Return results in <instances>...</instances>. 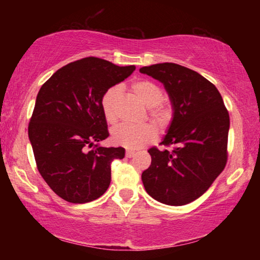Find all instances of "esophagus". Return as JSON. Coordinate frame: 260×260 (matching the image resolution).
<instances>
[{
  "instance_id": "esophagus-1",
  "label": "esophagus",
  "mask_w": 260,
  "mask_h": 260,
  "mask_svg": "<svg viewBox=\"0 0 260 260\" xmlns=\"http://www.w3.org/2000/svg\"><path fill=\"white\" fill-rule=\"evenodd\" d=\"M135 156V152L134 151H131V150H127L126 151V157L127 158H132V157H134Z\"/></svg>"
}]
</instances>
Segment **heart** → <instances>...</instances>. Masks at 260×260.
<instances>
[{"label":"heart","instance_id":"b5f03b06","mask_svg":"<svg viewBox=\"0 0 260 260\" xmlns=\"http://www.w3.org/2000/svg\"><path fill=\"white\" fill-rule=\"evenodd\" d=\"M131 90L144 105L151 108L149 111L153 122L162 128L170 124L173 116V109L167 102H162V90L155 82L146 79H140L131 85ZM120 100V91L112 87L105 91L101 107L110 124H116L118 120V104ZM156 128L150 124L141 126H120L112 132V142L117 146L124 147L131 150H136L152 142L156 139Z\"/></svg>","mask_w":260,"mask_h":260}]
</instances>
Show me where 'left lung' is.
<instances>
[{
	"instance_id": "1",
	"label": "left lung",
	"mask_w": 260,
	"mask_h": 260,
	"mask_svg": "<svg viewBox=\"0 0 260 260\" xmlns=\"http://www.w3.org/2000/svg\"><path fill=\"white\" fill-rule=\"evenodd\" d=\"M140 72L164 85L173 108L160 142L173 149H149L151 165L142 173L143 186L160 203L188 204L203 195L225 169L230 114L213 83L190 69L160 63Z\"/></svg>"
}]
</instances>
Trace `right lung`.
Returning <instances> with one entry per match:
<instances>
[{
    "mask_svg": "<svg viewBox=\"0 0 260 260\" xmlns=\"http://www.w3.org/2000/svg\"><path fill=\"white\" fill-rule=\"evenodd\" d=\"M134 70L86 57L59 69L39 90L28 138L39 172L60 199L88 203L109 188L111 162L122 159L125 149L100 146L109 136L101 102Z\"/></svg>",
    "mask_w": 260,
    "mask_h": 260,
    "instance_id": "right-lung-1",
    "label": "right lung"
}]
</instances>
